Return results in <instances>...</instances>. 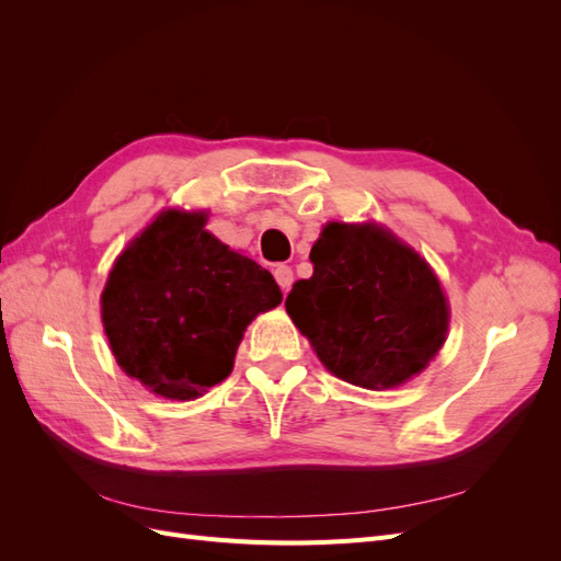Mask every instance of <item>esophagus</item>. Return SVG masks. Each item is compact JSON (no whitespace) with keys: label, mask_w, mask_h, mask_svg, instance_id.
I'll list each match as a JSON object with an SVG mask.
<instances>
[{"label":"esophagus","mask_w":561,"mask_h":561,"mask_svg":"<svg viewBox=\"0 0 561 561\" xmlns=\"http://www.w3.org/2000/svg\"><path fill=\"white\" fill-rule=\"evenodd\" d=\"M274 278H276V283H278L280 290H283V293H287V290H290L293 280H295V274H293V268H290V266L280 264V266H276V268H274Z\"/></svg>","instance_id":"34e87169"}]
</instances>
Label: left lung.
Instances as JSON below:
<instances>
[{
    "instance_id": "8db88e82",
    "label": "left lung",
    "mask_w": 561,
    "mask_h": 561,
    "mask_svg": "<svg viewBox=\"0 0 561 561\" xmlns=\"http://www.w3.org/2000/svg\"><path fill=\"white\" fill-rule=\"evenodd\" d=\"M313 276L285 311L330 375L367 390L419 377L447 342L449 299L426 257L386 225H322Z\"/></svg>"
}]
</instances>
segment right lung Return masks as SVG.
Listing matches in <instances>:
<instances>
[{
	"label": "right lung",
	"instance_id": "right-lung-1",
	"mask_svg": "<svg viewBox=\"0 0 561 561\" xmlns=\"http://www.w3.org/2000/svg\"><path fill=\"white\" fill-rule=\"evenodd\" d=\"M208 215L163 208L114 260L100 295L116 365L165 400H196L225 381L250 322L283 299L264 266L206 229Z\"/></svg>",
	"mask_w": 561,
	"mask_h": 561
}]
</instances>
